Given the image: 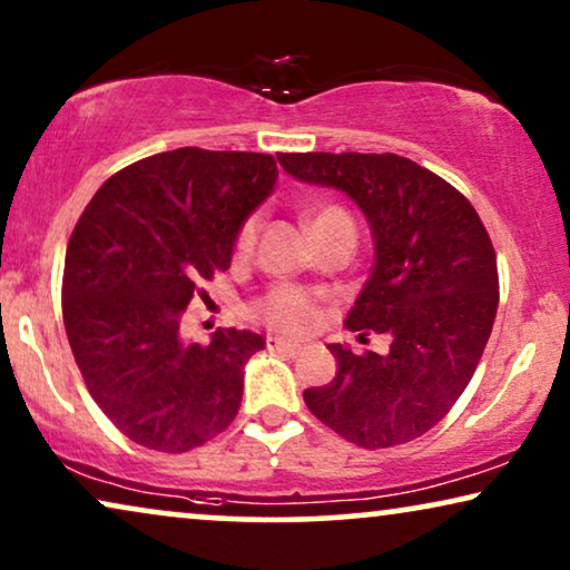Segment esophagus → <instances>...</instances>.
<instances>
[{"instance_id":"34e87169","label":"esophagus","mask_w":570,"mask_h":570,"mask_svg":"<svg viewBox=\"0 0 570 570\" xmlns=\"http://www.w3.org/2000/svg\"><path fill=\"white\" fill-rule=\"evenodd\" d=\"M267 350L269 353H279V355H301V345H295V342H287L283 337H267Z\"/></svg>"}]
</instances>
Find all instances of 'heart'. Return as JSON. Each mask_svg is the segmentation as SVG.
I'll return each instance as SVG.
<instances>
[{
  "label": "heart",
  "mask_w": 570,
  "mask_h": 570,
  "mask_svg": "<svg viewBox=\"0 0 570 570\" xmlns=\"http://www.w3.org/2000/svg\"><path fill=\"white\" fill-rule=\"evenodd\" d=\"M306 223L311 233L330 228V225L337 223L353 225L345 209L337 205H326V202H322V205H311L306 209ZM256 233H259V220H256V215L246 217L236 233V240H233V248H236L238 256H246L252 252L256 244ZM248 311H252L256 322H262L267 330L287 334V337H303V334H308L318 322L316 295L306 291V287L293 283H275L267 287L262 295H256Z\"/></svg>",
  "instance_id": "obj_1"
}]
</instances>
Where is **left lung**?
Here are the masks:
<instances>
[{"label":"left lung","mask_w":570,"mask_h":570,"mask_svg":"<svg viewBox=\"0 0 570 570\" xmlns=\"http://www.w3.org/2000/svg\"><path fill=\"white\" fill-rule=\"evenodd\" d=\"M308 184L345 191L368 217L376 264L345 318L389 353L330 345L337 376L306 389V407L363 449L415 441L470 384L498 311L495 248L478 209L433 170L394 153H279Z\"/></svg>","instance_id":"obj_1"}]
</instances>
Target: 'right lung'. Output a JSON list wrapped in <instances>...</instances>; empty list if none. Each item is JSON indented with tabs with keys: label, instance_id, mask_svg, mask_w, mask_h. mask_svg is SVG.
Wrapping results in <instances>:
<instances>
[{
	"label": "right lung",
	"instance_id": "obj_1",
	"mask_svg": "<svg viewBox=\"0 0 570 570\" xmlns=\"http://www.w3.org/2000/svg\"><path fill=\"white\" fill-rule=\"evenodd\" d=\"M275 181L272 155L178 147L114 174L77 220L61 279L67 340L92 400L139 446L181 454L236 417L264 340L230 326L186 345L178 330Z\"/></svg>",
	"mask_w": 570,
	"mask_h": 570
}]
</instances>
